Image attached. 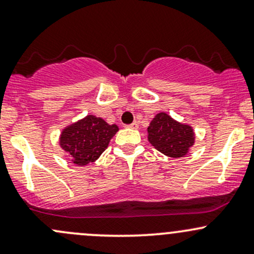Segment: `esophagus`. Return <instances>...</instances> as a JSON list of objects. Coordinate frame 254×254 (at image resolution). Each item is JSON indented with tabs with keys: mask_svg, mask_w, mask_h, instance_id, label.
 <instances>
[{
	"mask_svg": "<svg viewBox=\"0 0 254 254\" xmlns=\"http://www.w3.org/2000/svg\"><path fill=\"white\" fill-rule=\"evenodd\" d=\"M128 128H133V129H138V127H139V125H138V122H133V124H130V125H128L127 126Z\"/></svg>",
	"mask_w": 254,
	"mask_h": 254,
	"instance_id": "34e87169",
	"label": "esophagus"
}]
</instances>
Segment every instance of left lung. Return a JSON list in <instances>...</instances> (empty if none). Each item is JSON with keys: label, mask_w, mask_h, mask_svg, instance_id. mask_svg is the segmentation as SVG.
I'll use <instances>...</instances> for the list:
<instances>
[{"label": "left lung", "mask_w": 254, "mask_h": 254, "mask_svg": "<svg viewBox=\"0 0 254 254\" xmlns=\"http://www.w3.org/2000/svg\"><path fill=\"white\" fill-rule=\"evenodd\" d=\"M148 140L155 149L173 159L184 157L195 143L191 126L176 121L166 113L157 114L148 127Z\"/></svg>", "instance_id": "8db88e82"}]
</instances>
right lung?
<instances>
[{"label": "right lung", "mask_w": 254, "mask_h": 254, "mask_svg": "<svg viewBox=\"0 0 254 254\" xmlns=\"http://www.w3.org/2000/svg\"><path fill=\"white\" fill-rule=\"evenodd\" d=\"M119 127L100 117L87 115L63 129L59 144L76 166H86L99 159Z\"/></svg>", "instance_id": "add662e5"}]
</instances>
